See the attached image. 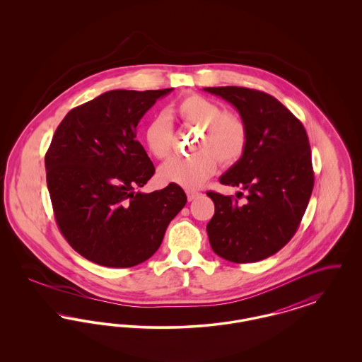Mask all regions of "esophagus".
Returning <instances> with one entry per match:
<instances>
[{
    "label": "esophagus",
    "mask_w": 362,
    "mask_h": 362,
    "mask_svg": "<svg viewBox=\"0 0 362 362\" xmlns=\"http://www.w3.org/2000/svg\"><path fill=\"white\" fill-rule=\"evenodd\" d=\"M199 195H201V192H199V191H195V189H187V198H189V201H194V199H197Z\"/></svg>",
    "instance_id": "esophagus-1"
}]
</instances>
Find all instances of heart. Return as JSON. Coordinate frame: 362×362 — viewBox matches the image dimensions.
Returning <instances> with one entry per match:
<instances>
[{
  "label": "heart",
  "mask_w": 362,
  "mask_h": 362,
  "mask_svg": "<svg viewBox=\"0 0 362 362\" xmlns=\"http://www.w3.org/2000/svg\"><path fill=\"white\" fill-rule=\"evenodd\" d=\"M171 117L187 127L199 129L189 156H177L158 170V176L167 183L186 189H197L216 173L217 160L232 165L244 155L248 130L238 114L221 111V107L201 95L191 93L173 104ZM144 141L148 151L157 158H167L173 148V127L164 114L156 115L144 129Z\"/></svg>",
  "instance_id": "obj_1"
}]
</instances>
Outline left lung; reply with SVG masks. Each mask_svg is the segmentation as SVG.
<instances>
[{
	"label": "left lung",
	"instance_id": "1",
	"mask_svg": "<svg viewBox=\"0 0 362 362\" xmlns=\"http://www.w3.org/2000/svg\"><path fill=\"white\" fill-rule=\"evenodd\" d=\"M204 90L232 104L248 130L244 155L220 177L221 185L245 189L247 201L241 205L207 191L216 207L206 226L210 245L233 263L263 260L292 239L308 206L315 177L307 132L264 92L243 86Z\"/></svg>",
	"mask_w": 362,
	"mask_h": 362
}]
</instances>
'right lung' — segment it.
Returning a JSON list of instances; mask_svg holds the SVG:
<instances>
[{"label": "right lung", "instance_id": "1", "mask_svg": "<svg viewBox=\"0 0 362 362\" xmlns=\"http://www.w3.org/2000/svg\"><path fill=\"white\" fill-rule=\"evenodd\" d=\"M173 89L108 90L70 110L54 133L45 164L55 221L93 263L133 267L151 258L187 202L175 183L138 191L155 173L138 122Z\"/></svg>", "mask_w": 362, "mask_h": 362}]
</instances>
